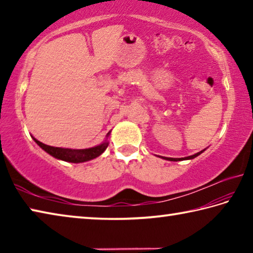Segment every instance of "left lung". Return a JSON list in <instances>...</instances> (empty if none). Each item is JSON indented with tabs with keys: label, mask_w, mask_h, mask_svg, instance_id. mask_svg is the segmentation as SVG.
Segmentation results:
<instances>
[{
	"label": "left lung",
	"mask_w": 253,
	"mask_h": 253,
	"mask_svg": "<svg viewBox=\"0 0 253 253\" xmlns=\"http://www.w3.org/2000/svg\"><path fill=\"white\" fill-rule=\"evenodd\" d=\"M204 151H205V149H203V151H201V152H199V153L194 154V155H191V156H187V157H182V158H172V157H163V156H160V157L164 158V160H168V161H172V162H177V161H185V160H193V158H195L196 156H199L200 154H202Z\"/></svg>",
	"instance_id": "obj_1"
}]
</instances>
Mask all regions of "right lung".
I'll return each mask as SVG.
<instances>
[{
  "instance_id": "add662e5",
  "label": "right lung",
  "mask_w": 253,
  "mask_h": 253,
  "mask_svg": "<svg viewBox=\"0 0 253 253\" xmlns=\"http://www.w3.org/2000/svg\"><path fill=\"white\" fill-rule=\"evenodd\" d=\"M110 135V131L107 134V137ZM34 142H36L39 146L51 156H53L57 160H61L65 162H70V163H84L88 162L93 158L98 157L101 155L102 153L106 151V148L108 147V142L105 140L104 143L98 145V146L91 147V148H85V149H71V148H62V147H53L49 146V145H45L43 143L39 142V140L36 139L33 137Z\"/></svg>"
}]
</instances>
